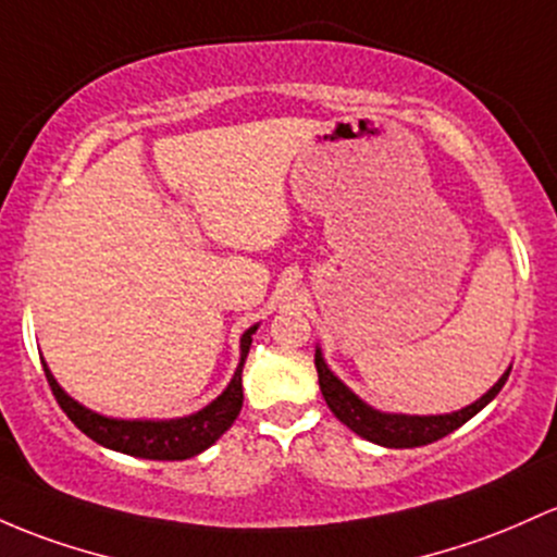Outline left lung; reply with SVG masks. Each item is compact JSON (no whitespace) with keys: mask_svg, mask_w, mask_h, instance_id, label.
Instances as JSON below:
<instances>
[{"mask_svg":"<svg viewBox=\"0 0 557 557\" xmlns=\"http://www.w3.org/2000/svg\"><path fill=\"white\" fill-rule=\"evenodd\" d=\"M314 364H317V375H320V388L322 396H325L327 407L333 409L335 418L341 423L351 428L357 436L368 438L372 444H381V447H391V449H412V447H425V444L438 442L447 433L457 431L462 423H468L475 412H481L494 396L499 394L505 386L507 375L510 370L494 383L492 388L481 396L479 401L473 405L457 409V412L449 414H394V412H381V409H372L370 405H364L346 383H341L338 377L330 372V368L322 359V351L317 348L314 354Z\"/></svg>","mask_w":557,"mask_h":557,"instance_id":"left-lung-1","label":"left lung"}]
</instances>
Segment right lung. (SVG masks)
I'll return each instance as SVG.
<instances>
[{"mask_svg": "<svg viewBox=\"0 0 557 557\" xmlns=\"http://www.w3.org/2000/svg\"><path fill=\"white\" fill-rule=\"evenodd\" d=\"M256 327H248L240 338V364H237L235 375H232L230 386L203 407L200 412L187 414V418L176 420H119L97 414L71 399L63 388L58 386L54 375L45 362V375L50 383L54 399L60 409L71 418V423L82 433H87L91 442L102 444V447L124 451V455L143 457V460H187V457L200 455L209 449L227 428L235 423L243 407V364H246L250 341H253Z\"/></svg>", "mask_w": 557, "mask_h": 557, "instance_id": "obj_1", "label": "right lung"}]
</instances>
